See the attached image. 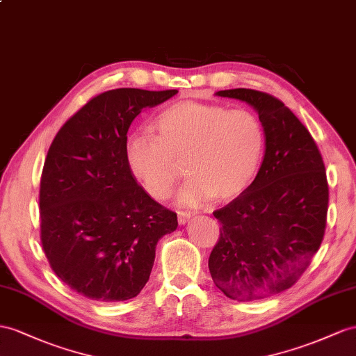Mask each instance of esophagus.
I'll use <instances>...</instances> for the list:
<instances>
[{
    "label": "esophagus",
    "mask_w": 356,
    "mask_h": 356,
    "mask_svg": "<svg viewBox=\"0 0 356 356\" xmlns=\"http://www.w3.org/2000/svg\"><path fill=\"white\" fill-rule=\"evenodd\" d=\"M191 220L189 212H177V221L180 225H185Z\"/></svg>",
    "instance_id": "obj_1"
}]
</instances>
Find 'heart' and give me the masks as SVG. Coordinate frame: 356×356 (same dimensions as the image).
<instances>
[{"label":"heart","instance_id":"1","mask_svg":"<svg viewBox=\"0 0 356 356\" xmlns=\"http://www.w3.org/2000/svg\"><path fill=\"white\" fill-rule=\"evenodd\" d=\"M152 129L154 135L126 138L127 167L152 198L165 200L180 176L177 162L185 161L189 180L177 202L186 207L241 195L265 154V127L248 109L184 100L162 109Z\"/></svg>","mask_w":356,"mask_h":356}]
</instances>
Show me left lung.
<instances>
[{"label":"left lung","instance_id":"left-lung-1","mask_svg":"<svg viewBox=\"0 0 356 356\" xmlns=\"http://www.w3.org/2000/svg\"><path fill=\"white\" fill-rule=\"evenodd\" d=\"M254 108L265 127V156L256 179L230 204L215 211L221 238L209 257L222 293L248 302L291 287L321 247L327 212L325 165L307 127L268 93L216 91Z\"/></svg>","mask_w":356,"mask_h":356}]
</instances>
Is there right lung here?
<instances>
[{"instance_id":"obj_1","label":"right lung","mask_w":356,"mask_h":356,"mask_svg":"<svg viewBox=\"0 0 356 356\" xmlns=\"http://www.w3.org/2000/svg\"><path fill=\"white\" fill-rule=\"evenodd\" d=\"M177 93L115 88L63 124L40 180L42 245L56 275L88 299L135 298L177 215L145 193L124 156L134 118Z\"/></svg>"}]
</instances>
